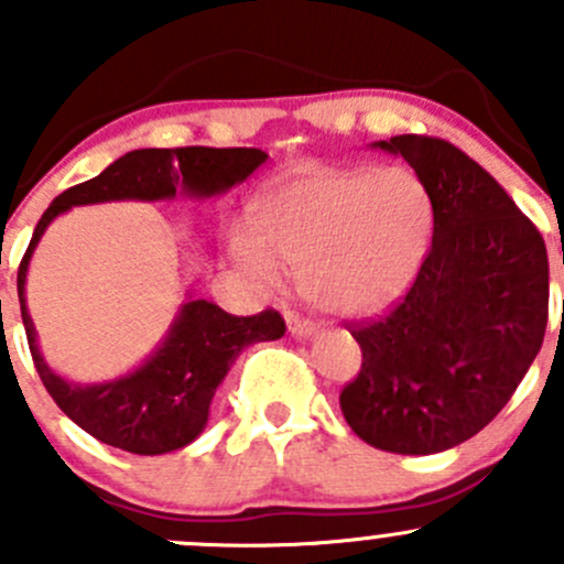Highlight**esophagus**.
I'll return each instance as SVG.
<instances>
[{"mask_svg": "<svg viewBox=\"0 0 564 564\" xmlns=\"http://www.w3.org/2000/svg\"><path fill=\"white\" fill-rule=\"evenodd\" d=\"M286 324H289V333L297 335V338H311V335H316V324L297 314H289Z\"/></svg>", "mask_w": 564, "mask_h": 564, "instance_id": "esophagus-1", "label": "esophagus"}]
</instances>
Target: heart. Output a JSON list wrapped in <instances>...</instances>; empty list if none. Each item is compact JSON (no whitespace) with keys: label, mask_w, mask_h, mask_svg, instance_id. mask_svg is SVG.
Instances as JSON below:
<instances>
[{"label":"heart","mask_w":564,"mask_h":564,"mask_svg":"<svg viewBox=\"0 0 564 564\" xmlns=\"http://www.w3.org/2000/svg\"><path fill=\"white\" fill-rule=\"evenodd\" d=\"M253 235L231 240L237 261L267 286L283 267L305 297L338 316H368L403 297L434 235V202L412 169H297L250 209Z\"/></svg>","instance_id":"obj_1"}]
</instances>
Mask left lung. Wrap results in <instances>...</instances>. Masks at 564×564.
<instances>
[{
  "label": "left lung",
  "mask_w": 564,
  "mask_h": 564,
  "mask_svg": "<svg viewBox=\"0 0 564 564\" xmlns=\"http://www.w3.org/2000/svg\"><path fill=\"white\" fill-rule=\"evenodd\" d=\"M373 147L425 182L434 240L401 303L351 327L362 368L340 412L371 447L429 456L486 429L538 357L549 256L505 187L451 141L409 133Z\"/></svg>",
  "instance_id": "1"
}]
</instances>
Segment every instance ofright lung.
<instances>
[{"label":"right lung","mask_w":564,"mask_h":564,"mask_svg":"<svg viewBox=\"0 0 564 564\" xmlns=\"http://www.w3.org/2000/svg\"><path fill=\"white\" fill-rule=\"evenodd\" d=\"M267 155L256 147H176V150H133L106 172L67 187L37 220L35 235L19 267V303L32 360L56 406L87 434L135 456H161L191 445L204 431L215 390L231 362L256 340H278L286 324L278 311L231 316L207 300L182 305L166 338L144 366L104 384H76L48 368L37 349V333L26 311V270L40 237L56 215L70 207L100 202H161L185 193L213 198L248 180Z\"/></svg>","instance_id":"right-lung-1"}]
</instances>
